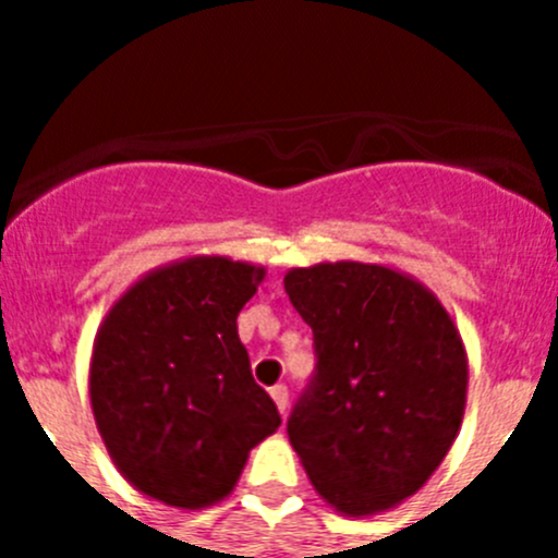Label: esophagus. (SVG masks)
I'll list each match as a JSON object with an SVG mask.
<instances>
[{
  "mask_svg": "<svg viewBox=\"0 0 558 558\" xmlns=\"http://www.w3.org/2000/svg\"><path fill=\"white\" fill-rule=\"evenodd\" d=\"M270 397H274V402H276V408H279V413H288V388L284 386H274L270 388Z\"/></svg>",
  "mask_w": 558,
  "mask_h": 558,
  "instance_id": "1",
  "label": "esophagus"
}]
</instances>
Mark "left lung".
<instances>
[{
    "mask_svg": "<svg viewBox=\"0 0 558 558\" xmlns=\"http://www.w3.org/2000/svg\"><path fill=\"white\" fill-rule=\"evenodd\" d=\"M284 290L318 354L288 418L290 445L343 517L393 509L430 481L461 430V332L430 288L391 265L290 268Z\"/></svg>",
    "mask_w": 558,
    "mask_h": 558,
    "instance_id": "8db88e82",
    "label": "left lung"
}]
</instances>
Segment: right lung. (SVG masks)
I'll list each match as a JSON object with an SVG mask.
<instances>
[{
  "label": "right lung",
  "instance_id": "add662e5",
  "mask_svg": "<svg viewBox=\"0 0 558 558\" xmlns=\"http://www.w3.org/2000/svg\"><path fill=\"white\" fill-rule=\"evenodd\" d=\"M263 279V265L184 256L140 276L102 318L92 413L113 466L142 495L186 511L215 506L282 425L236 335Z\"/></svg>",
  "mask_w": 558,
  "mask_h": 558
}]
</instances>
